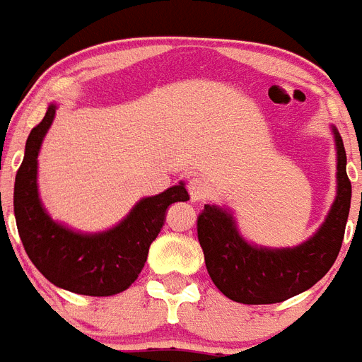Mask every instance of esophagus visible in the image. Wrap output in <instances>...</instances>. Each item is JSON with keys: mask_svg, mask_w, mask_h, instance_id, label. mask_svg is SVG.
Listing matches in <instances>:
<instances>
[{"mask_svg": "<svg viewBox=\"0 0 362 362\" xmlns=\"http://www.w3.org/2000/svg\"><path fill=\"white\" fill-rule=\"evenodd\" d=\"M209 192H211V187H209L207 179L205 177L196 175V177H192L188 181V194H190V199H192V202H202V199L207 198Z\"/></svg>", "mask_w": 362, "mask_h": 362, "instance_id": "esophagus-1", "label": "esophagus"}]
</instances>
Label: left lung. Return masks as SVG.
<instances>
[{
  "mask_svg": "<svg viewBox=\"0 0 362 362\" xmlns=\"http://www.w3.org/2000/svg\"><path fill=\"white\" fill-rule=\"evenodd\" d=\"M337 149V196L329 213L305 242L292 247L257 246L246 240L228 207L207 203L198 218V240L205 267L216 288L246 305L279 303L309 291L333 267L342 246L351 183L346 174V151L331 125Z\"/></svg>",
  "mask_w": 362,
  "mask_h": 362,
  "instance_id": "obj_1",
  "label": "left lung"
}]
</instances>
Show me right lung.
<instances>
[{
    "label": "right lung",
    "instance_id": "right-lung-1",
    "mask_svg": "<svg viewBox=\"0 0 362 362\" xmlns=\"http://www.w3.org/2000/svg\"><path fill=\"white\" fill-rule=\"evenodd\" d=\"M57 103L29 133L14 181V216L31 262L47 281L83 296H112L129 288L144 268L151 242L164 226L172 203L187 202L185 183L142 198L107 231L83 233L53 220L38 194V153L52 127Z\"/></svg>",
    "mask_w": 362,
    "mask_h": 362
}]
</instances>
